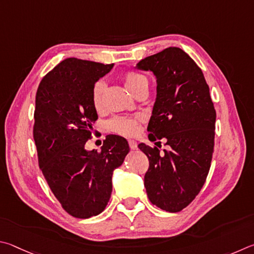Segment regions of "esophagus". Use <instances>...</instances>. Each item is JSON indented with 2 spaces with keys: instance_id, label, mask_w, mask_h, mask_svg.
<instances>
[{
  "instance_id": "esophagus-1",
  "label": "esophagus",
  "mask_w": 254,
  "mask_h": 254,
  "mask_svg": "<svg viewBox=\"0 0 254 254\" xmlns=\"http://www.w3.org/2000/svg\"><path fill=\"white\" fill-rule=\"evenodd\" d=\"M128 144H129L130 149H137V143L134 139H128Z\"/></svg>"
}]
</instances>
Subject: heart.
I'll use <instances>...</instances> for the list:
<instances>
[{"label":"heart","mask_w":254,"mask_h":254,"mask_svg":"<svg viewBox=\"0 0 254 254\" xmlns=\"http://www.w3.org/2000/svg\"><path fill=\"white\" fill-rule=\"evenodd\" d=\"M123 81L125 86L132 95L138 92L141 89H148L149 80L144 73L138 71H127L123 74ZM105 83L102 81H97L92 88V105L95 109L100 111L104 108V96ZM141 118L139 116L136 117H127V116H116L108 122V128L110 131L116 132L123 136H134L139 130V123Z\"/></svg>","instance_id":"obj_1"}]
</instances>
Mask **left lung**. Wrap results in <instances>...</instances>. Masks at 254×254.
<instances>
[{
  "mask_svg": "<svg viewBox=\"0 0 254 254\" xmlns=\"http://www.w3.org/2000/svg\"><path fill=\"white\" fill-rule=\"evenodd\" d=\"M137 68L153 71L157 79L148 138L170 146L161 154V147L138 145L149 161L146 192L154 205L180 212L196 197L211 167L216 111L210 89L199 66L180 48L145 58Z\"/></svg>",
  "mask_w": 254,
  "mask_h": 254,
  "instance_id": "left-lung-1",
  "label": "left lung"
}]
</instances>
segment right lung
<instances>
[{
	"instance_id": "add662e5",
	"label": "right lung",
	"mask_w": 254,
	"mask_h": 254,
	"mask_svg": "<svg viewBox=\"0 0 254 254\" xmlns=\"http://www.w3.org/2000/svg\"><path fill=\"white\" fill-rule=\"evenodd\" d=\"M114 64L68 58L44 75L35 95L33 138L39 167L64 210L96 216L109 202L115 168L129 152L127 140L106 136L100 152L86 150L98 119L92 88Z\"/></svg>"
}]
</instances>
